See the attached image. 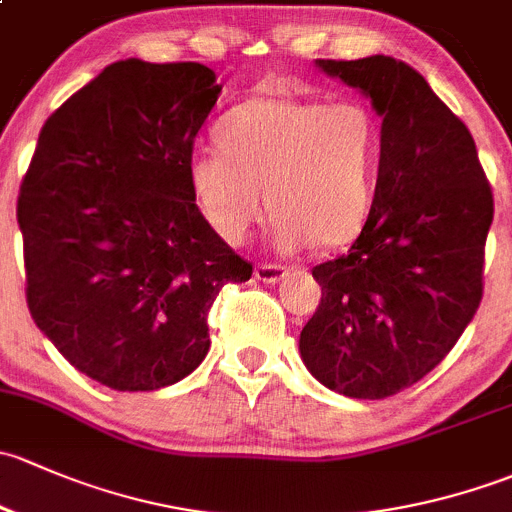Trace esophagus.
I'll list each match as a JSON object with an SVG mask.
<instances>
[{
  "mask_svg": "<svg viewBox=\"0 0 512 512\" xmlns=\"http://www.w3.org/2000/svg\"><path fill=\"white\" fill-rule=\"evenodd\" d=\"M288 271H291V268L278 266V263H261V266H256L254 276L263 283H281L283 278L288 276Z\"/></svg>",
  "mask_w": 512,
  "mask_h": 512,
  "instance_id": "34e87169",
  "label": "esophagus"
}]
</instances>
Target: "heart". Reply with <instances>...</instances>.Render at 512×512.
Instances as JSON below:
<instances>
[{
    "label": "heart",
    "instance_id": "obj_1",
    "mask_svg": "<svg viewBox=\"0 0 512 512\" xmlns=\"http://www.w3.org/2000/svg\"><path fill=\"white\" fill-rule=\"evenodd\" d=\"M379 140L377 118L362 100L256 96L221 118L219 147L189 157V192L229 244L251 234L268 204L278 249L310 241L330 249L370 217Z\"/></svg>",
    "mask_w": 512,
    "mask_h": 512
}]
</instances>
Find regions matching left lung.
<instances>
[{
	"instance_id": "1",
	"label": "left lung",
	"mask_w": 512,
	"mask_h": 512,
	"mask_svg": "<svg viewBox=\"0 0 512 512\" xmlns=\"http://www.w3.org/2000/svg\"><path fill=\"white\" fill-rule=\"evenodd\" d=\"M315 66L372 100L382 140L360 236L313 268L323 298L300 357L333 392L384 399L434 370L476 315L493 192L468 128L412 66L392 56Z\"/></svg>"
}]
</instances>
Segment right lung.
Instances as JSON below:
<instances>
[{
  "label": "right lung",
  "mask_w": 512,
  "mask_h": 512,
  "mask_svg": "<svg viewBox=\"0 0 512 512\" xmlns=\"http://www.w3.org/2000/svg\"><path fill=\"white\" fill-rule=\"evenodd\" d=\"M219 93L202 63H110L51 113L21 182L31 318L78 372L118 392L197 370L214 298L251 278L187 184Z\"/></svg>",
  "instance_id": "1"
}]
</instances>
